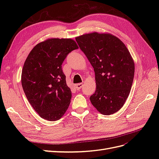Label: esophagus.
<instances>
[{
    "instance_id": "34e87169",
    "label": "esophagus",
    "mask_w": 159,
    "mask_h": 159,
    "mask_svg": "<svg viewBox=\"0 0 159 159\" xmlns=\"http://www.w3.org/2000/svg\"><path fill=\"white\" fill-rule=\"evenodd\" d=\"M82 87H83V84H81V83L75 85V88L77 90H80Z\"/></svg>"
}]
</instances>
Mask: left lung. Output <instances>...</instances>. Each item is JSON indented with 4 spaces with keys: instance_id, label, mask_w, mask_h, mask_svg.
Listing matches in <instances>:
<instances>
[{
    "instance_id": "1",
    "label": "left lung",
    "mask_w": 159,
    "mask_h": 159,
    "mask_svg": "<svg viewBox=\"0 0 159 159\" xmlns=\"http://www.w3.org/2000/svg\"><path fill=\"white\" fill-rule=\"evenodd\" d=\"M75 40L95 71L91 104L103 115L116 113L125 103L133 81L134 63L127 48L109 33L85 34Z\"/></svg>"
}]
</instances>
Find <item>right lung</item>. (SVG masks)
I'll use <instances>...</instances> for the list:
<instances>
[{
	"label": "right lung",
	"instance_id": "obj_1",
	"mask_svg": "<svg viewBox=\"0 0 159 159\" xmlns=\"http://www.w3.org/2000/svg\"><path fill=\"white\" fill-rule=\"evenodd\" d=\"M78 48L71 38H49L34 47L24 64L23 90L33 109L48 121L59 120L69 107L71 91L61 64L70 52Z\"/></svg>",
	"mask_w": 159,
	"mask_h": 159
}]
</instances>
